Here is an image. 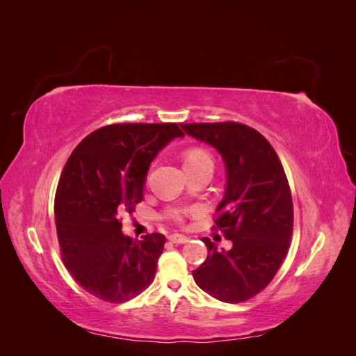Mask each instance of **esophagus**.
<instances>
[{"label": "esophagus", "instance_id": "1", "mask_svg": "<svg viewBox=\"0 0 356 356\" xmlns=\"http://www.w3.org/2000/svg\"><path fill=\"white\" fill-rule=\"evenodd\" d=\"M169 241L172 243H186V242H188V238H187V236H184V234L174 233V234L169 236Z\"/></svg>", "mask_w": 356, "mask_h": 356}]
</instances>
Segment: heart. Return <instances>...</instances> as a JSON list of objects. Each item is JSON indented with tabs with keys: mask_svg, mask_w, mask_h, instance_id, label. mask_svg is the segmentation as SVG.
Segmentation results:
<instances>
[{
	"mask_svg": "<svg viewBox=\"0 0 356 356\" xmlns=\"http://www.w3.org/2000/svg\"><path fill=\"white\" fill-rule=\"evenodd\" d=\"M182 157H184V166H186L187 170L199 168L202 165L212 163L211 154L207 152V149L199 148V147H193V148L186 149L184 154H182ZM186 215H187V209H184V208H169L165 212V217L168 220L178 222V224L184 221Z\"/></svg>",
	"mask_w": 356,
	"mask_h": 356,
	"instance_id": "heart-1",
	"label": "heart"
}]
</instances>
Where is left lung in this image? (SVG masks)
<instances>
[{"instance_id":"left-lung-1","label":"left lung","mask_w":356,"mask_h":356,"mask_svg":"<svg viewBox=\"0 0 356 356\" xmlns=\"http://www.w3.org/2000/svg\"><path fill=\"white\" fill-rule=\"evenodd\" d=\"M186 134L221 154L227 186L213 220L232 242L218 250L211 239L207 261L193 270L195 282L224 303H241L272 282L289 250L293 197L284 166L270 143L255 129L236 123H186Z\"/></svg>"}]
</instances>
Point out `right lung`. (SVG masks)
I'll list each match as a JSON object with an SVG mask.
<instances>
[{
  "instance_id": "obj_1",
  "label": "right lung",
  "mask_w": 356,
  "mask_h": 356,
  "mask_svg": "<svg viewBox=\"0 0 356 356\" xmlns=\"http://www.w3.org/2000/svg\"><path fill=\"white\" fill-rule=\"evenodd\" d=\"M177 136H184L177 123L108 124L68 157L55 196L56 233L63 264L89 294L124 303L154 281L166 238L134 241L120 217L144 199L149 163Z\"/></svg>"
}]
</instances>
